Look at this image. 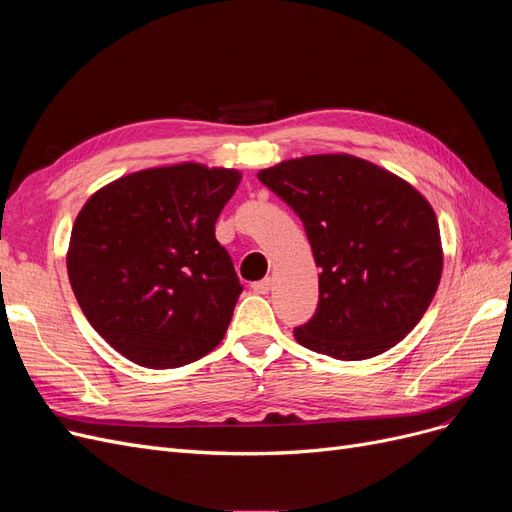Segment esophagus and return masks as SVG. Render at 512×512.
<instances>
[{"label": "esophagus", "mask_w": 512, "mask_h": 512, "mask_svg": "<svg viewBox=\"0 0 512 512\" xmlns=\"http://www.w3.org/2000/svg\"><path fill=\"white\" fill-rule=\"evenodd\" d=\"M252 290H254L256 294H267V292L271 290V277H265V280L254 282V284H252Z\"/></svg>", "instance_id": "1"}]
</instances>
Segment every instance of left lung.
Instances as JSON below:
<instances>
[{"label":"left lung","instance_id":"left-lung-1","mask_svg":"<svg viewBox=\"0 0 512 512\" xmlns=\"http://www.w3.org/2000/svg\"><path fill=\"white\" fill-rule=\"evenodd\" d=\"M258 179L299 215L320 267L316 314L294 339L339 361L401 342L442 277L440 228L427 198L348 153L286 160Z\"/></svg>","mask_w":512,"mask_h":512}]
</instances>
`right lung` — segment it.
Segmentation results:
<instances>
[{
  "instance_id": "add662e5",
  "label": "right lung",
  "mask_w": 512,
  "mask_h": 512,
  "mask_svg": "<svg viewBox=\"0 0 512 512\" xmlns=\"http://www.w3.org/2000/svg\"><path fill=\"white\" fill-rule=\"evenodd\" d=\"M239 183L235 168H145L104 185L76 215L66 256L74 297L132 363L181 367L224 339L243 288L215 222Z\"/></svg>"
}]
</instances>
